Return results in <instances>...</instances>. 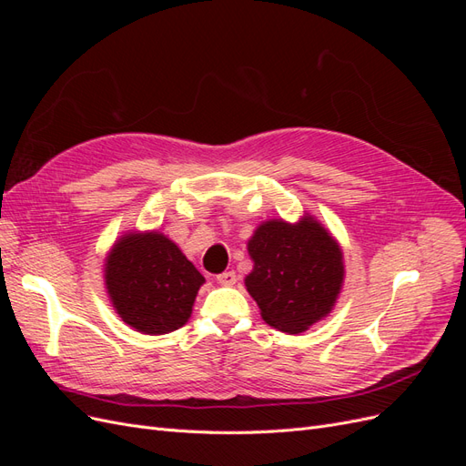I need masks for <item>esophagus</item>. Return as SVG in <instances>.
<instances>
[{"label":"esophagus","mask_w":466,"mask_h":466,"mask_svg":"<svg viewBox=\"0 0 466 466\" xmlns=\"http://www.w3.org/2000/svg\"><path fill=\"white\" fill-rule=\"evenodd\" d=\"M235 281H237V274L233 270L223 272L218 276V284H221V286H233Z\"/></svg>","instance_id":"34e87169"}]
</instances>
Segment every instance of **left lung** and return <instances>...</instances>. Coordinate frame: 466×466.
<instances>
[{"instance_id": "1", "label": "left lung", "mask_w": 466, "mask_h": 466, "mask_svg": "<svg viewBox=\"0 0 466 466\" xmlns=\"http://www.w3.org/2000/svg\"><path fill=\"white\" fill-rule=\"evenodd\" d=\"M247 291L270 327L298 334L327 317L344 284L342 248L313 216L270 219L248 238Z\"/></svg>"}]
</instances>
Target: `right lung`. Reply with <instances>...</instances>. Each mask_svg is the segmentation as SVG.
Instances as JSON below:
<instances>
[{
  "mask_svg": "<svg viewBox=\"0 0 466 466\" xmlns=\"http://www.w3.org/2000/svg\"><path fill=\"white\" fill-rule=\"evenodd\" d=\"M204 276L159 231L126 233L105 262L112 307L132 329L167 334L187 324Z\"/></svg>",
  "mask_w": 466,
  "mask_h": 466,
  "instance_id": "add662e5",
  "label": "right lung"
}]
</instances>
